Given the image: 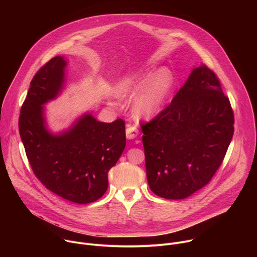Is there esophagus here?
I'll return each instance as SVG.
<instances>
[{
    "label": "esophagus",
    "mask_w": 257,
    "mask_h": 257,
    "mask_svg": "<svg viewBox=\"0 0 257 257\" xmlns=\"http://www.w3.org/2000/svg\"><path fill=\"white\" fill-rule=\"evenodd\" d=\"M138 134H139V132H138V130H137V128L135 126L130 125V124L127 125L126 136H127L128 139H134V138H136L138 136Z\"/></svg>",
    "instance_id": "1"
}]
</instances>
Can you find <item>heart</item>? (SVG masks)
I'll return each instance as SVG.
<instances>
[{
  "instance_id": "1",
  "label": "heart",
  "mask_w": 257,
  "mask_h": 257,
  "mask_svg": "<svg viewBox=\"0 0 257 257\" xmlns=\"http://www.w3.org/2000/svg\"><path fill=\"white\" fill-rule=\"evenodd\" d=\"M172 86L171 73L168 70H159L122 77L116 91L120 97H132L140 92L133 102V113L138 118L151 119L160 113Z\"/></svg>"
}]
</instances>
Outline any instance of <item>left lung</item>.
Segmentation results:
<instances>
[{
    "label": "left lung",
    "mask_w": 257,
    "mask_h": 257,
    "mask_svg": "<svg viewBox=\"0 0 257 257\" xmlns=\"http://www.w3.org/2000/svg\"><path fill=\"white\" fill-rule=\"evenodd\" d=\"M141 129L150 188L160 197L183 199L205 186L222 165L234 113L214 72L202 64Z\"/></svg>",
    "instance_id": "obj_1"
}]
</instances>
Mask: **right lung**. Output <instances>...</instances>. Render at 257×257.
<instances>
[{"label": "right lung", "instance_id": "1", "mask_svg": "<svg viewBox=\"0 0 257 257\" xmlns=\"http://www.w3.org/2000/svg\"><path fill=\"white\" fill-rule=\"evenodd\" d=\"M66 64L57 56L36 72L21 106L19 133L36 178L55 194L86 204L107 189V173L126 145L125 122L103 123L85 114L69 130L52 134L43 104L61 92Z\"/></svg>", "mask_w": 257, "mask_h": 257}]
</instances>
